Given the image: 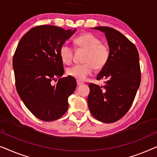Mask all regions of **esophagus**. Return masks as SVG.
Listing matches in <instances>:
<instances>
[{"label":"esophagus","instance_id":"34e87169","mask_svg":"<svg viewBox=\"0 0 157 157\" xmlns=\"http://www.w3.org/2000/svg\"><path fill=\"white\" fill-rule=\"evenodd\" d=\"M83 84H84L83 82H82V81H79V80H77V85H78V86H79V85H83Z\"/></svg>","mask_w":157,"mask_h":157}]
</instances>
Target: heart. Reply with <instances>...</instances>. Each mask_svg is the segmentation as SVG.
Returning <instances> with one entry per match:
<instances>
[{
  "instance_id": "b5f03b06",
  "label": "heart",
  "mask_w": 157,
  "mask_h": 157,
  "mask_svg": "<svg viewBox=\"0 0 157 157\" xmlns=\"http://www.w3.org/2000/svg\"><path fill=\"white\" fill-rule=\"evenodd\" d=\"M75 43L78 47L87 50L85 62L82 65H75L67 68L69 76L79 81H83L94 71V67L101 69L109 60L110 50L109 46L101 43L100 38L92 33H85L77 37ZM59 57L66 65H70L73 59V49L67 43L59 48Z\"/></svg>"
}]
</instances>
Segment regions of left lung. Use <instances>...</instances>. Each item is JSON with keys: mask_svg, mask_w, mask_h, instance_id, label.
Here are the masks:
<instances>
[{"mask_svg": "<svg viewBox=\"0 0 157 157\" xmlns=\"http://www.w3.org/2000/svg\"><path fill=\"white\" fill-rule=\"evenodd\" d=\"M104 33L110 50L109 60L97 76L105 85L90 83L88 107L92 116L105 123L116 122L131 107L140 87L138 50L124 35L109 27H95Z\"/></svg>", "mask_w": 157, "mask_h": 157, "instance_id": "obj_1", "label": "left lung"}]
</instances>
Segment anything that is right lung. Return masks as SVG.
Segmentation results:
<instances>
[{"instance_id":"obj_1","label":"right lung","mask_w":157,"mask_h":157,"mask_svg":"<svg viewBox=\"0 0 157 157\" xmlns=\"http://www.w3.org/2000/svg\"><path fill=\"white\" fill-rule=\"evenodd\" d=\"M76 31L54 25H40L22 37L13 59L15 85L26 107L40 120L51 122L68 109L75 79L64 74L59 48ZM59 81L56 85L53 81Z\"/></svg>"}]
</instances>
